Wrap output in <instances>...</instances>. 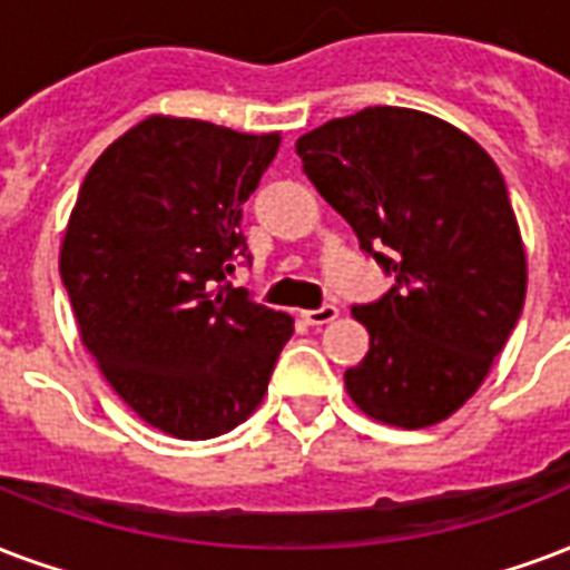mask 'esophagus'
<instances>
[{
  "label": "esophagus",
  "mask_w": 570,
  "mask_h": 570,
  "mask_svg": "<svg viewBox=\"0 0 570 570\" xmlns=\"http://www.w3.org/2000/svg\"><path fill=\"white\" fill-rule=\"evenodd\" d=\"M334 316H337V307H334V304H323V307H316V311H302V320L307 325H325L332 323Z\"/></svg>",
  "instance_id": "obj_1"
}]
</instances>
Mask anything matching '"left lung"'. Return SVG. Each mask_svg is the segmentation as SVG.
Segmentation results:
<instances>
[{
    "label": "left lung",
    "mask_w": 570,
    "mask_h": 570,
    "mask_svg": "<svg viewBox=\"0 0 570 570\" xmlns=\"http://www.w3.org/2000/svg\"><path fill=\"white\" fill-rule=\"evenodd\" d=\"M307 179L394 286L353 316L371 350L343 373L355 406L430 428L478 391L527 298V250L502 173L449 121L367 107L295 142Z\"/></svg>",
    "instance_id": "obj_1"
}]
</instances>
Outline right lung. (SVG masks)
<instances>
[{
    "label": "right lung",
    "instance_id": "1",
    "mask_svg": "<svg viewBox=\"0 0 570 570\" xmlns=\"http://www.w3.org/2000/svg\"><path fill=\"white\" fill-rule=\"evenodd\" d=\"M281 134L149 116L82 179L59 272L80 341L130 410L212 440L263 403L293 316L233 286L242 206Z\"/></svg>",
    "mask_w": 570,
    "mask_h": 570
}]
</instances>
